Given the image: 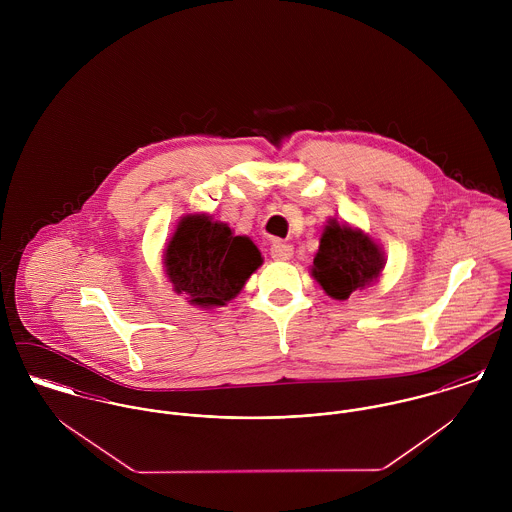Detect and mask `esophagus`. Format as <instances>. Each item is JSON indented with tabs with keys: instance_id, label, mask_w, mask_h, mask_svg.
<instances>
[{
	"instance_id": "34e87169",
	"label": "esophagus",
	"mask_w": 512,
	"mask_h": 512,
	"mask_svg": "<svg viewBox=\"0 0 512 512\" xmlns=\"http://www.w3.org/2000/svg\"><path fill=\"white\" fill-rule=\"evenodd\" d=\"M270 254L276 262H288L293 256V246L292 244H286V242H274Z\"/></svg>"
}]
</instances>
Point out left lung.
<instances>
[{
  "label": "left lung",
  "instance_id": "obj_1",
  "mask_svg": "<svg viewBox=\"0 0 512 512\" xmlns=\"http://www.w3.org/2000/svg\"><path fill=\"white\" fill-rule=\"evenodd\" d=\"M386 266L382 246L363 228L327 220L309 266L313 280L333 299L345 301L378 282Z\"/></svg>",
  "mask_w": 512,
  "mask_h": 512
}]
</instances>
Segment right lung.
I'll use <instances>...</instances> for the list:
<instances>
[{
	"label": "right lung",
	"instance_id": "add662e5",
	"mask_svg": "<svg viewBox=\"0 0 512 512\" xmlns=\"http://www.w3.org/2000/svg\"><path fill=\"white\" fill-rule=\"evenodd\" d=\"M264 258L250 236H236L209 213L183 215L163 250L173 292L201 309L224 307L246 286Z\"/></svg>",
	"mask_w": 512,
	"mask_h": 512
}]
</instances>
